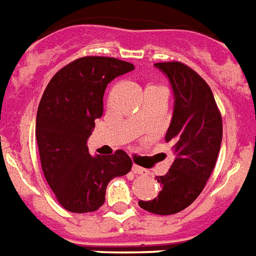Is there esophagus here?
<instances>
[{
	"instance_id": "1",
	"label": "esophagus",
	"mask_w": 256,
	"mask_h": 256,
	"mask_svg": "<svg viewBox=\"0 0 256 256\" xmlns=\"http://www.w3.org/2000/svg\"><path fill=\"white\" fill-rule=\"evenodd\" d=\"M132 172H134V174H136V175H142V176H148V170H144V168H142V166H132Z\"/></svg>"
}]
</instances>
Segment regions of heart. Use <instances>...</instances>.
Masks as SVG:
<instances>
[{"label":"heart","instance_id":"obj_1","mask_svg":"<svg viewBox=\"0 0 256 256\" xmlns=\"http://www.w3.org/2000/svg\"><path fill=\"white\" fill-rule=\"evenodd\" d=\"M166 90L162 86H158V85H148V88H146V90Z\"/></svg>","mask_w":256,"mask_h":256}]
</instances>
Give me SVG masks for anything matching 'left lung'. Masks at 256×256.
<instances>
[{"mask_svg": "<svg viewBox=\"0 0 256 256\" xmlns=\"http://www.w3.org/2000/svg\"><path fill=\"white\" fill-rule=\"evenodd\" d=\"M154 66L166 74L175 104L166 140L172 143L175 160L164 176L158 196L139 201L143 210L157 215L183 211L200 196L218 160L222 143V116L210 85L193 68L180 62Z\"/></svg>", "mask_w": 256, "mask_h": 256, "instance_id": "left-lung-1", "label": "left lung"}]
</instances>
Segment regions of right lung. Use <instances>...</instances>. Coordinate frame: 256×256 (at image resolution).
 <instances>
[{"mask_svg":"<svg viewBox=\"0 0 256 256\" xmlns=\"http://www.w3.org/2000/svg\"><path fill=\"white\" fill-rule=\"evenodd\" d=\"M134 68L116 58L85 56L60 68L45 88L36 138L45 179L67 211L99 210L108 182L131 171L132 160L124 150L92 157L86 140L95 120L102 117L108 84Z\"/></svg>","mask_w":256,"mask_h":256,"instance_id":"add662e5","label":"right lung"}]
</instances>
